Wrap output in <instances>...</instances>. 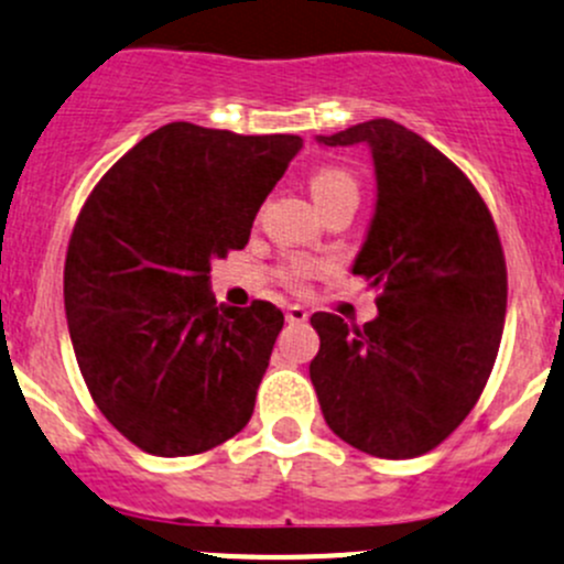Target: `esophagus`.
<instances>
[{
  "label": "esophagus",
  "mask_w": 564,
  "mask_h": 564,
  "mask_svg": "<svg viewBox=\"0 0 564 564\" xmlns=\"http://www.w3.org/2000/svg\"><path fill=\"white\" fill-rule=\"evenodd\" d=\"M284 317H288V323H304L310 315H306L304 306L293 304V306H288V310H284Z\"/></svg>",
  "instance_id": "esophagus-1"
}]
</instances>
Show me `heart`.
I'll return each instance as SVG.
<instances>
[{"label":"heart","mask_w":564,"mask_h":564,"mask_svg":"<svg viewBox=\"0 0 564 564\" xmlns=\"http://www.w3.org/2000/svg\"><path fill=\"white\" fill-rule=\"evenodd\" d=\"M312 197L321 208L328 203L339 200V197L356 195L358 197V182L350 171L336 165H323L312 173L310 178ZM325 271V263H315L310 258H284L280 263V280L295 290H306L315 276H321Z\"/></svg>","instance_id":"heart-1"}]
</instances>
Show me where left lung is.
I'll list each match as a JSON object with an SVG mask.
<instances>
[{
    "mask_svg": "<svg viewBox=\"0 0 564 564\" xmlns=\"http://www.w3.org/2000/svg\"><path fill=\"white\" fill-rule=\"evenodd\" d=\"M317 141L367 143L375 156L377 212L352 274L380 290V315L364 328L312 315V386L336 437L377 458H415L456 432L495 369L508 306L497 225L454 162L397 121Z\"/></svg>",
    "mask_w": 564,
    "mask_h": 564,
    "instance_id": "1",
    "label": "left lung"
}]
</instances>
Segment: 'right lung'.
Returning a JSON list of instances; mask_svg holds the SVG:
<instances>
[{
	"label": "right lung",
	"instance_id": "1",
	"mask_svg": "<svg viewBox=\"0 0 564 564\" xmlns=\"http://www.w3.org/2000/svg\"><path fill=\"white\" fill-rule=\"evenodd\" d=\"M301 147L173 121L86 197L65 260L69 339L97 408L147 454H203L252 417L284 315L217 306L208 271L247 247Z\"/></svg>",
	"mask_w": 564,
	"mask_h": 564
}]
</instances>
